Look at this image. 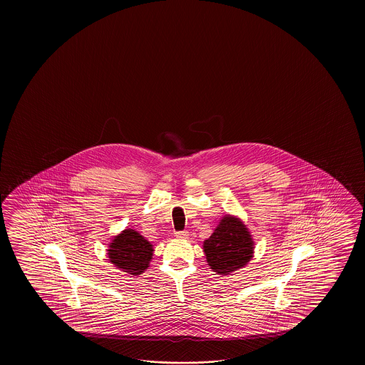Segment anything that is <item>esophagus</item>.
Here are the masks:
<instances>
[{
    "mask_svg": "<svg viewBox=\"0 0 365 365\" xmlns=\"http://www.w3.org/2000/svg\"><path fill=\"white\" fill-rule=\"evenodd\" d=\"M176 237H178V239H187V237H189V232H187V231L176 232Z\"/></svg>",
    "mask_w": 365,
    "mask_h": 365,
    "instance_id": "34e87169",
    "label": "esophagus"
}]
</instances>
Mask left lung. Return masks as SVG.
Instances as JSON below:
<instances>
[{
	"label": "left lung",
	"mask_w": 365,
	"mask_h": 365,
	"mask_svg": "<svg viewBox=\"0 0 365 365\" xmlns=\"http://www.w3.org/2000/svg\"><path fill=\"white\" fill-rule=\"evenodd\" d=\"M203 253L212 272L228 275L247 266L255 255V241L240 217L227 214L207 240Z\"/></svg>",
	"instance_id": "left-lung-1"
}]
</instances>
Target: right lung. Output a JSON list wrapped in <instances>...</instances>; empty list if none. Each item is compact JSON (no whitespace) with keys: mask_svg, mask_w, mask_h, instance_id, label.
Listing matches in <instances>:
<instances>
[{"mask_svg":"<svg viewBox=\"0 0 365 365\" xmlns=\"http://www.w3.org/2000/svg\"><path fill=\"white\" fill-rule=\"evenodd\" d=\"M153 244L133 228H125L113 236L107 249L109 262L133 277L145 272L153 259Z\"/></svg>","mask_w":365,"mask_h":365,"instance_id":"right-lung-1","label":"right lung"}]
</instances>
